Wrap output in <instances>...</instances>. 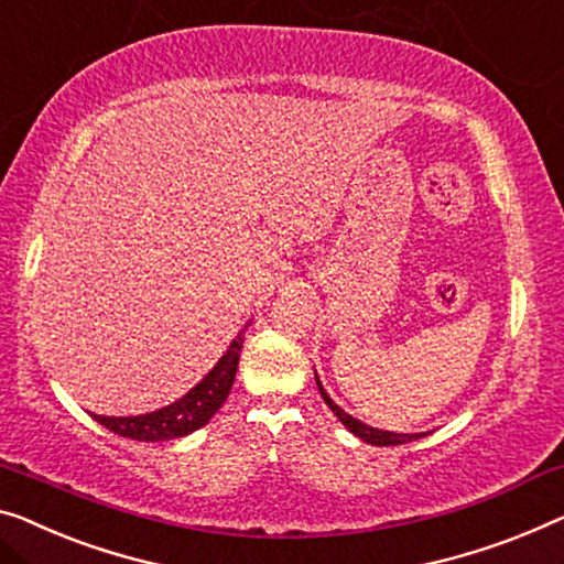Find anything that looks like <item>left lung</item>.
Listing matches in <instances>:
<instances>
[{"mask_svg": "<svg viewBox=\"0 0 564 564\" xmlns=\"http://www.w3.org/2000/svg\"><path fill=\"white\" fill-rule=\"evenodd\" d=\"M316 388H318V392H322V398H324L326 405H329L332 413L341 420V425L347 427L349 433H355L357 438H362L365 443H372V445H400V443L417 441V438H423V435H425V433H392V431H380V427L367 425V423H362V420H357V417H351L349 413H344V410L336 405V402L329 398V392L324 390V384H322V380H318V375H316Z\"/></svg>", "mask_w": 564, "mask_h": 564, "instance_id": "left-lung-1", "label": "left lung"}]
</instances>
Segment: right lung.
Listing matches in <instances>:
<instances>
[{
  "label": "right lung",
  "mask_w": 564,
  "mask_h": 564,
  "mask_svg": "<svg viewBox=\"0 0 564 564\" xmlns=\"http://www.w3.org/2000/svg\"><path fill=\"white\" fill-rule=\"evenodd\" d=\"M248 326L250 322L246 324V329ZM246 329H240V334L230 341L228 351L217 359V365L202 377L195 388H192L187 394H182L180 400H174L172 405L154 410V413H147V415H129V417L94 415V417L116 435H123V438H131V441H147V443L184 438V435L199 431V427L207 425L209 417L223 408V402L228 400L235 382V372H238L240 349H242V341H246Z\"/></svg>",
  "instance_id": "obj_1"
}]
</instances>
